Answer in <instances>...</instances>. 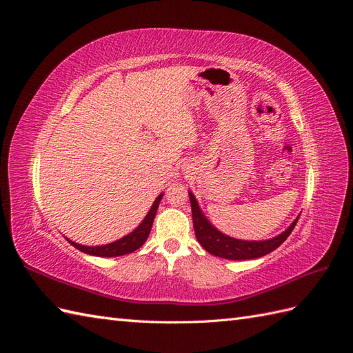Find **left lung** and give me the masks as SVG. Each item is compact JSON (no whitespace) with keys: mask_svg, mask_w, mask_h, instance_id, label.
Here are the masks:
<instances>
[{"mask_svg":"<svg viewBox=\"0 0 353 353\" xmlns=\"http://www.w3.org/2000/svg\"><path fill=\"white\" fill-rule=\"evenodd\" d=\"M190 203H191V212H193V223H194V232L196 239L200 243V245L206 252H209L213 256L223 259L231 261H245V259H256L261 258L275 250L276 248L287 240L290 236L294 225L297 223L299 215L290 227H287L285 231H283L279 236H275L270 240H259V241H248V240H239L232 239L227 234L221 232L218 228H215L209 222V219L205 216V213L200 209L199 201L196 200L194 194L188 191Z\"/></svg>","mask_w":353,"mask_h":353,"instance_id":"left-lung-1","label":"left lung"}]
</instances>
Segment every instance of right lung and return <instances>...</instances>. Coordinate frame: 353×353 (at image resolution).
<instances>
[{
    "mask_svg": "<svg viewBox=\"0 0 353 353\" xmlns=\"http://www.w3.org/2000/svg\"><path fill=\"white\" fill-rule=\"evenodd\" d=\"M162 197H163V193L159 194L140 225H138L132 232L126 234L125 237H122L119 240L112 241L109 244H103V245H82L79 243H74V241L69 240L68 237H65V239L73 245V248H77L78 250L87 253V254H91V256H101V258H114V256H123V254H128V253H132L137 249L141 248V245L145 243L148 234H150L153 221L156 218L159 203H160V200H162Z\"/></svg>",
    "mask_w": 353,
    "mask_h": 353,
    "instance_id": "right-lung-1",
    "label": "right lung"
}]
</instances>
